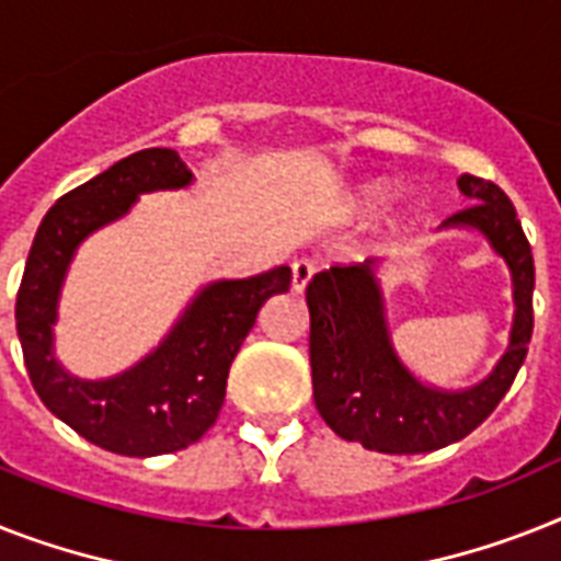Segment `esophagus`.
<instances>
[{"instance_id":"34e87169","label":"esophagus","mask_w":561,"mask_h":561,"mask_svg":"<svg viewBox=\"0 0 561 561\" xmlns=\"http://www.w3.org/2000/svg\"><path fill=\"white\" fill-rule=\"evenodd\" d=\"M313 271H317L313 262H308V259H296L294 265H290V273H294V276H290V288H294V294H302V290L308 288Z\"/></svg>"}]
</instances>
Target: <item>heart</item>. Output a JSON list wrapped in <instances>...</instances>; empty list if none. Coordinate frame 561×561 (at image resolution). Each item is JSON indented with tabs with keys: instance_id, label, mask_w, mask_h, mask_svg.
Listing matches in <instances>:
<instances>
[{
	"instance_id": "1",
	"label": "heart",
	"mask_w": 561,
	"mask_h": 561,
	"mask_svg": "<svg viewBox=\"0 0 561 561\" xmlns=\"http://www.w3.org/2000/svg\"><path fill=\"white\" fill-rule=\"evenodd\" d=\"M394 193V186L389 181H366V184H357L354 190H348V207L359 216H366V213H375V209L383 207L386 202L391 198Z\"/></svg>"
}]
</instances>
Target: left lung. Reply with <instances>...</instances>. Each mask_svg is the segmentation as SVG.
I'll return each mask as SVG.
<instances>
[{
  "label": "left lung",
  "mask_w": 561,
  "mask_h": 561,
  "mask_svg": "<svg viewBox=\"0 0 561 561\" xmlns=\"http://www.w3.org/2000/svg\"><path fill=\"white\" fill-rule=\"evenodd\" d=\"M458 190L470 198V207L446 218L438 230L481 236L507 265L513 285L507 352L484 380L467 389H440L414 375L391 336L375 259L328 267L305 290L311 313L313 403L340 438L375 453H432L467 438L502 403L527 357L536 271L516 207L484 178L461 175Z\"/></svg>",
  "instance_id": "1"
}]
</instances>
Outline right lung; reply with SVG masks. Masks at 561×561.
Listing matches in <instances>:
<instances>
[{"label": "right lung", "mask_w": 561, "mask_h": 561, "mask_svg": "<svg viewBox=\"0 0 561 561\" xmlns=\"http://www.w3.org/2000/svg\"><path fill=\"white\" fill-rule=\"evenodd\" d=\"M193 172L175 149H140L66 193L45 213L31 244L16 334L31 383L48 412L108 453L152 458L202 438L225 403L230 363L273 294H288L290 267L248 279L207 282L170 334L121 375L85 380L54 352L59 296L77 248L135 207L144 193L184 190Z\"/></svg>", "instance_id": "add662e5"}]
</instances>
